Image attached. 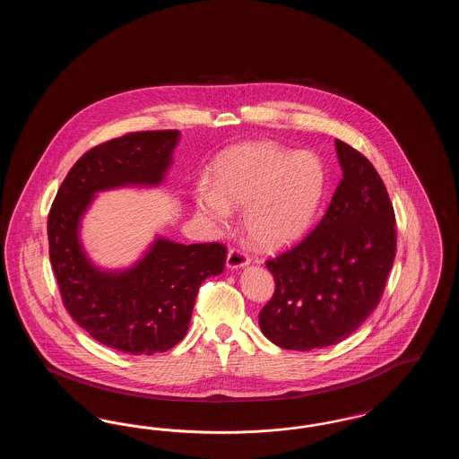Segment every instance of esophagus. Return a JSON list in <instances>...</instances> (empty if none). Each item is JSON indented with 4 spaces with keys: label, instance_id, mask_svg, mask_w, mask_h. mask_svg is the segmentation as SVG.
Wrapping results in <instances>:
<instances>
[{
    "label": "esophagus",
    "instance_id": "esophagus-1",
    "mask_svg": "<svg viewBox=\"0 0 459 459\" xmlns=\"http://www.w3.org/2000/svg\"><path fill=\"white\" fill-rule=\"evenodd\" d=\"M249 264V258L240 253L239 249H230L227 255V268L229 270H238V268H244Z\"/></svg>",
    "mask_w": 459,
    "mask_h": 459
}]
</instances>
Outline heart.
Masks as SVG:
<instances>
[{
	"mask_svg": "<svg viewBox=\"0 0 459 459\" xmlns=\"http://www.w3.org/2000/svg\"><path fill=\"white\" fill-rule=\"evenodd\" d=\"M213 186L195 189L196 212L215 230L242 208L244 230L256 246L279 249L303 239L327 193V169L313 152H290L268 141L246 143L220 156Z\"/></svg>",
	"mask_w": 459,
	"mask_h": 459,
	"instance_id": "heart-1",
	"label": "heart"
}]
</instances>
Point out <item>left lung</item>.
<instances>
[{
    "label": "left lung",
    "mask_w": 459,
    "mask_h": 459,
    "mask_svg": "<svg viewBox=\"0 0 459 459\" xmlns=\"http://www.w3.org/2000/svg\"><path fill=\"white\" fill-rule=\"evenodd\" d=\"M342 178L313 232L266 268L273 298L263 335L282 350H322L350 337L384 292L395 256V219L370 161L335 139Z\"/></svg>",
    "instance_id": "8db88e82"
}]
</instances>
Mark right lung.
<instances>
[{
	"label": "right lung",
	"mask_w": 459,
	"mask_h": 459,
	"mask_svg": "<svg viewBox=\"0 0 459 459\" xmlns=\"http://www.w3.org/2000/svg\"><path fill=\"white\" fill-rule=\"evenodd\" d=\"M178 141V131L134 132L92 148L66 175L48 217L49 260L66 311L111 350L174 348L189 328L199 285L225 266L221 244L184 246L160 234L124 268H103L84 247L82 220L96 196L161 186Z\"/></svg>",
	"instance_id": "right-lung-1"
}]
</instances>
